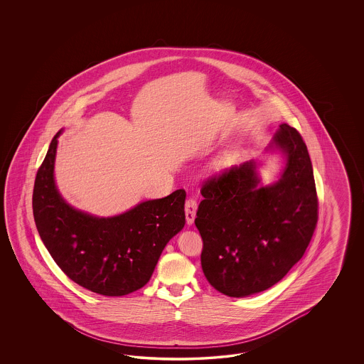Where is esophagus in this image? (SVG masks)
<instances>
[{"mask_svg": "<svg viewBox=\"0 0 364 364\" xmlns=\"http://www.w3.org/2000/svg\"><path fill=\"white\" fill-rule=\"evenodd\" d=\"M196 210H198V203L195 198H188L186 201V219H187L188 225H192L195 216H196Z\"/></svg>", "mask_w": 364, "mask_h": 364, "instance_id": "esophagus-1", "label": "esophagus"}]
</instances>
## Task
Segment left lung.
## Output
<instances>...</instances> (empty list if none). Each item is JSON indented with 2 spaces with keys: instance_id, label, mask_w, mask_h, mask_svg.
Segmentation results:
<instances>
[{
  "instance_id": "1",
  "label": "left lung",
  "mask_w": 364,
  "mask_h": 364,
  "mask_svg": "<svg viewBox=\"0 0 364 364\" xmlns=\"http://www.w3.org/2000/svg\"><path fill=\"white\" fill-rule=\"evenodd\" d=\"M287 164L279 181L259 187L254 160L213 175L201 187L195 224L203 239L201 267L210 286L242 298L265 291L306 252L318 224V195L307 145L282 124L271 148Z\"/></svg>"
}]
</instances>
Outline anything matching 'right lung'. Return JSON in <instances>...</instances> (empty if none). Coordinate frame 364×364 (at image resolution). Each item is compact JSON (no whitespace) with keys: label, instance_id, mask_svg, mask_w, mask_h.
<instances>
[{"label":"right lung","instance_id":"add662e5","mask_svg":"<svg viewBox=\"0 0 364 364\" xmlns=\"http://www.w3.org/2000/svg\"><path fill=\"white\" fill-rule=\"evenodd\" d=\"M37 171L33 216L46 250L70 280L105 296L145 286L166 242L186 224V191L148 200L122 215L95 218L72 208L55 184L57 137Z\"/></svg>","mask_w":364,"mask_h":364}]
</instances>
